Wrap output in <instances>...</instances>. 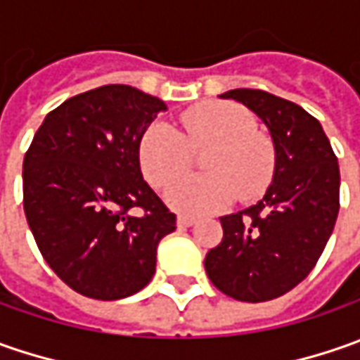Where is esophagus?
I'll list each match as a JSON object with an SVG mask.
<instances>
[{"instance_id": "1", "label": "esophagus", "mask_w": 360, "mask_h": 360, "mask_svg": "<svg viewBox=\"0 0 360 360\" xmlns=\"http://www.w3.org/2000/svg\"><path fill=\"white\" fill-rule=\"evenodd\" d=\"M178 226H182V229H188V226H192V224H196V218L194 216H186V214H180L178 216Z\"/></svg>"}]
</instances>
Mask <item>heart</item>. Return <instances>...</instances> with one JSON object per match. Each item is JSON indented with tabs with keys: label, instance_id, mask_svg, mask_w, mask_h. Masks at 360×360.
<instances>
[{
	"label": "heart",
	"instance_id": "heart-1",
	"mask_svg": "<svg viewBox=\"0 0 360 360\" xmlns=\"http://www.w3.org/2000/svg\"><path fill=\"white\" fill-rule=\"evenodd\" d=\"M180 131L154 122L140 138L138 158L154 186H166L186 170L192 150H206L204 176H184L166 188V202L178 212L208 214L226 208L236 196L252 200L274 172V148L256 131L255 116L234 102H204L182 114Z\"/></svg>",
	"mask_w": 360,
	"mask_h": 360
}]
</instances>
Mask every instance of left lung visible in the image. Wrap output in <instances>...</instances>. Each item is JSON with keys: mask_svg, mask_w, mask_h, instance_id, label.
Segmentation results:
<instances>
[{"mask_svg": "<svg viewBox=\"0 0 360 360\" xmlns=\"http://www.w3.org/2000/svg\"><path fill=\"white\" fill-rule=\"evenodd\" d=\"M218 98L246 105L266 126L274 174L255 206L220 218L224 236L204 269L226 297L264 302L302 283L323 255L339 216V162L321 122L300 105L248 88Z\"/></svg>", "mask_w": 360, "mask_h": 360, "instance_id": "left-lung-1", "label": "left lung"}]
</instances>
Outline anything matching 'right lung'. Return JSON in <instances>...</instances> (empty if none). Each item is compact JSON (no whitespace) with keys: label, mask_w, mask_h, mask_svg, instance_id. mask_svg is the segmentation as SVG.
Returning a JSON list of instances; mask_svg holds the SVG:
<instances>
[{"label":"right lung","mask_w":360,"mask_h":360,"mask_svg":"<svg viewBox=\"0 0 360 360\" xmlns=\"http://www.w3.org/2000/svg\"><path fill=\"white\" fill-rule=\"evenodd\" d=\"M166 104L110 84L49 112L23 158V210L37 248L70 288L96 300L136 295L156 272L176 216L140 170L142 134ZM142 207L145 214H129Z\"/></svg>","instance_id":"add662e5"}]
</instances>
